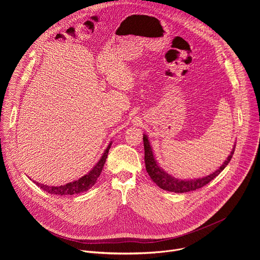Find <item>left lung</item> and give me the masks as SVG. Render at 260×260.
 I'll return each mask as SVG.
<instances>
[{"label":"left lung","instance_id":"obj_1","mask_svg":"<svg viewBox=\"0 0 260 260\" xmlns=\"http://www.w3.org/2000/svg\"><path fill=\"white\" fill-rule=\"evenodd\" d=\"M143 142H144V149H145V166H146V171L148 175L150 176L151 180L154 183H156V185L159 188L164 190L176 192V193L189 192L192 190H197L205 186V185H207L209 182H211L230 164L236 148V142H235L233 150L231 151L228 158L219 167L218 170H216L212 174L202 178L179 179L172 176L171 174H168L161 167H159V165L157 164V160L154 157L152 146L149 140H148V136L145 134L143 135Z\"/></svg>","mask_w":260,"mask_h":260}]
</instances>
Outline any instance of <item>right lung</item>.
Here are the masks:
<instances>
[{
    "instance_id": "add662e5",
    "label": "right lung",
    "mask_w": 260,
    "mask_h": 260,
    "mask_svg": "<svg viewBox=\"0 0 260 260\" xmlns=\"http://www.w3.org/2000/svg\"><path fill=\"white\" fill-rule=\"evenodd\" d=\"M111 145H112V142L109 143V145L107 146L104 153L102 154L101 158L95 164V166L86 175L82 176L80 179L67 183L64 185H60V186H48V185H44L38 182L36 184L44 191L50 194H55V196H73V194H78V193L87 191L93 186L98 178L100 177L103 171L104 165L106 162V158L108 156V152L111 148Z\"/></svg>"
}]
</instances>
